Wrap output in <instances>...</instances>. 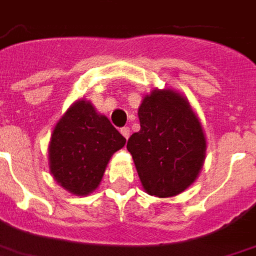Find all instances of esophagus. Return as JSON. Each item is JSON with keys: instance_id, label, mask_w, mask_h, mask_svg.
<instances>
[{"instance_id": "1", "label": "esophagus", "mask_w": 256, "mask_h": 256, "mask_svg": "<svg viewBox=\"0 0 256 256\" xmlns=\"http://www.w3.org/2000/svg\"><path fill=\"white\" fill-rule=\"evenodd\" d=\"M120 132H121V135L124 136L126 139H128V138H130V128H128V126H124V128H121Z\"/></svg>"}]
</instances>
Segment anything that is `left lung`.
<instances>
[{"label":"left lung","mask_w":256,"mask_h":256,"mask_svg":"<svg viewBox=\"0 0 256 256\" xmlns=\"http://www.w3.org/2000/svg\"><path fill=\"white\" fill-rule=\"evenodd\" d=\"M140 130L130 152L144 190L159 198L182 193L202 168L206 140L188 100L172 89H155L139 106Z\"/></svg>","instance_id":"left-lung-1"}]
</instances>
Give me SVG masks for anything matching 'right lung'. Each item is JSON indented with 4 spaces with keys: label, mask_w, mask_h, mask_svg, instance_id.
I'll return each mask as SVG.
<instances>
[{
    "label": "right lung",
    "mask_w": 256,
    "mask_h": 256,
    "mask_svg": "<svg viewBox=\"0 0 256 256\" xmlns=\"http://www.w3.org/2000/svg\"><path fill=\"white\" fill-rule=\"evenodd\" d=\"M126 142L108 117L96 112L89 101L80 100L54 128L50 172L70 193L88 196L98 188L109 159Z\"/></svg>",
    "instance_id": "1"
}]
</instances>
